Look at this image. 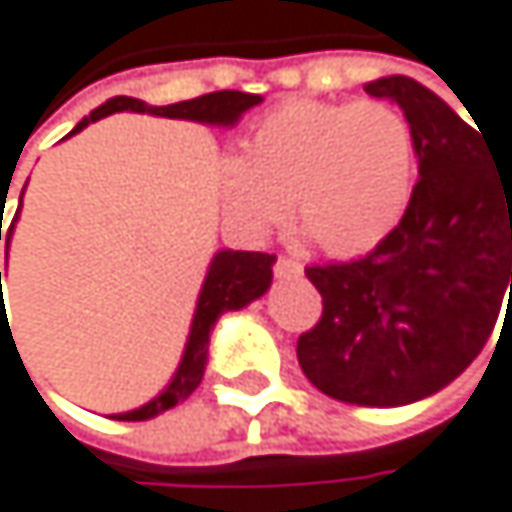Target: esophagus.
Listing matches in <instances>:
<instances>
[{
    "label": "esophagus",
    "instance_id": "34e87169",
    "mask_svg": "<svg viewBox=\"0 0 512 512\" xmlns=\"http://www.w3.org/2000/svg\"><path fill=\"white\" fill-rule=\"evenodd\" d=\"M273 270H276L279 279H282V276H300V273H303V264L294 261V258H288V254H279L276 264H273Z\"/></svg>",
    "mask_w": 512,
    "mask_h": 512
}]
</instances>
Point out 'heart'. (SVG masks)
Here are the masks:
<instances>
[{
    "instance_id": "1",
    "label": "heart",
    "mask_w": 512,
    "mask_h": 512,
    "mask_svg": "<svg viewBox=\"0 0 512 512\" xmlns=\"http://www.w3.org/2000/svg\"><path fill=\"white\" fill-rule=\"evenodd\" d=\"M419 145L410 118L382 99H291L267 112L242 154L221 163L230 215L267 233L288 215L334 258L382 242L404 215Z\"/></svg>"
}]
</instances>
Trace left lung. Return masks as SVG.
<instances>
[{
  "label": "left lung",
  "instance_id": "1",
  "mask_svg": "<svg viewBox=\"0 0 512 512\" xmlns=\"http://www.w3.org/2000/svg\"><path fill=\"white\" fill-rule=\"evenodd\" d=\"M364 90L404 108L419 181L404 218L364 258L306 267L321 318L300 334L297 361L346 404L404 407L464 373L495 331L512 291V163L492 160L480 127L413 78Z\"/></svg>",
  "mask_w": 512,
  "mask_h": 512
}]
</instances>
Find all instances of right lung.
Instances as JSON below:
<instances>
[{
  "label": "right lung",
  "instance_id": "add662e5",
  "mask_svg": "<svg viewBox=\"0 0 512 512\" xmlns=\"http://www.w3.org/2000/svg\"><path fill=\"white\" fill-rule=\"evenodd\" d=\"M258 102H261L258 93H242V90H215V93H203L197 99L172 102V105H148V102L133 99V96H115V99H108L105 105H99L96 112H90L72 133L84 130L87 124H93V121H99L105 115H115V112H151V115H160V118H188V121H203V124H233L242 112H248V108L258 105ZM14 221H17V215L11 218L8 236L14 230ZM273 264H276V254H267V251H218L212 267H209V276L203 282V291H200V303H197V312H194L185 358H181L172 382L166 385L163 394H157L151 400V404H145V407H139L133 413H121L115 419H121V422H145V419H154V416L172 410L178 400H185L203 379L206 355H209V334H212L218 315L227 312V309H242L245 303L258 300L273 282Z\"/></svg>",
  "mask_w": 512,
  "mask_h": 512
}]
</instances>
